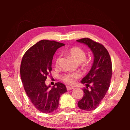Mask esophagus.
<instances>
[{
    "mask_svg": "<svg viewBox=\"0 0 130 130\" xmlns=\"http://www.w3.org/2000/svg\"><path fill=\"white\" fill-rule=\"evenodd\" d=\"M67 89L68 91H69V90L73 89V87H71V86H67Z\"/></svg>",
    "mask_w": 130,
    "mask_h": 130,
    "instance_id": "34e87169",
    "label": "esophagus"
}]
</instances>
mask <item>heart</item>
<instances>
[{"instance_id": "b5f03b06", "label": "heart", "mask_w": 130, "mask_h": 130, "mask_svg": "<svg viewBox=\"0 0 130 130\" xmlns=\"http://www.w3.org/2000/svg\"><path fill=\"white\" fill-rule=\"evenodd\" d=\"M69 56L76 61L77 62L80 63L86 58V53L84 50L78 47H74L68 51ZM60 60V56L57 57L55 60V65L57 67ZM81 77V74L79 72H69L63 74L62 77V80L68 84H73L76 80Z\"/></svg>"}]
</instances>
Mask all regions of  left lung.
Wrapping results in <instances>:
<instances>
[{
    "label": "left lung",
    "mask_w": 130,
    "mask_h": 130,
    "mask_svg": "<svg viewBox=\"0 0 130 130\" xmlns=\"http://www.w3.org/2000/svg\"><path fill=\"white\" fill-rule=\"evenodd\" d=\"M77 41L87 45L94 56L91 69L81 81L86 85L87 88L83 89L84 96L77 104L81 109L92 111L99 106L109 89L112 72L111 57L102 44L88 38ZM88 86L89 90L87 89Z\"/></svg>",
    "instance_id": "8db88e82"
}]
</instances>
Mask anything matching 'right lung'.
Masks as SVG:
<instances>
[{
  "label": "right lung",
  "instance_id": "1",
  "mask_svg": "<svg viewBox=\"0 0 130 130\" xmlns=\"http://www.w3.org/2000/svg\"><path fill=\"white\" fill-rule=\"evenodd\" d=\"M64 45L54 41L41 40L31 47L22 60L20 73L24 89L34 106L41 112L56 111L60 96L67 91L61 83H56L52 88L45 84L52 70L55 52Z\"/></svg>",
  "mask_w": 130,
  "mask_h": 130
}]
</instances>
